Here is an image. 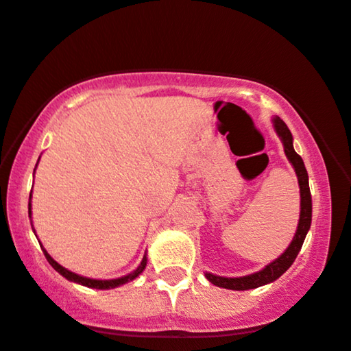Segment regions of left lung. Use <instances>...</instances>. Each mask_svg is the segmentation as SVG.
Masks as SVG:
<instances>
[{"mask_svg": "<svg viewBox=\"0 0 351 351\" xmlns=\"http://www.w3.org/2000/svg\"><path fill=\"white\" fill-rule=\"evenodd\" d=\"M272 121H274L275 131H277V134L280 137L283 144V150H285L288 162L293 165L296 176H298L300 197H301L298 228H296L295 237L291 239L290 246L287 247L285 252H283L280 257H277V259L272 261L269 265H265V267L263 270H259V272L245 275V277H219V275L206 272L207 280L220 288H228V290H251V288L267 285V283L277 280V278L280 277L282 274H285L287 270L290 269V265L295 263L296 256H298L301 246H303L304 243L306 234H308V230L311 228L313 201H311V191H309L308 171H306L304 162L303 158L295 152L293 136H291V132L288 130L287 124L283 123L278 117H275Z\"/></svg>", "mask_w": 351, "mask_h": 351, "instance_id": "8db88e82", "label": "left lung"}]
</instances>
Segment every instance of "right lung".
<instances>
[{
    "instance_id": "obj_1",
    "label": "right lung",
    "mask_w": 351,
    "mask_h": 351,
    "mask_svg": "<svg viewBox=\"0 0 351 351\" xmlns=\"http://www.w3.org/2000/svg\"><path fill=\"white\" fill-rule=\"evenodd\" d=\"M29 199H32V191H30V197H29ZM29 217H30V219H32V210H30V202H29ZM30 223H32V220H30ZM34 233H35V230H34ZM40 246H42V245H40ZM43 254H45L47 261H48V263H50L51 267L55 269L58 274L63 275L64 278H68L69 282L79 283V285L88 287V288H97V290H110V288H117V287H119V285H124V283H128V282L134 280V278L137 277V275L143 274V270L145 269V265H147V257L144 256L143 263L139 264V267H137V269L134 270V272H131V274L124 275V277H119V278H112V280H95V278L82 277V275H77V274L71 272V270H68V269H64L63 265L58 264L56 261L53 259V257H51L50 254H48L45 247H43Z\"/></svg>"
}]
</instances>
